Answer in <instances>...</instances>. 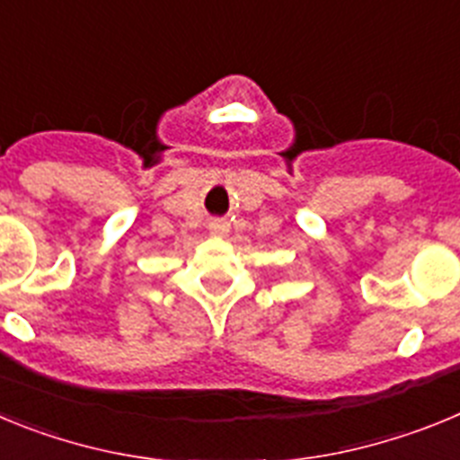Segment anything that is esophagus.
<instances>
[{"label":"esophagus","mask_w":460,"mask_h":460,"mask_svg":"<svg viewBox=\"0 0 460 460\" xmlns=\"http://www.w3.org/2000/svg\"><path fill=\"white\" fill-rule=\"evenodd\" d=\"M227 230H230V226H227V221H223V218H214V221H209L211 234H217V237H226Z\"/></svg>","instance_id":"esophagus-1"}]
</instances>
